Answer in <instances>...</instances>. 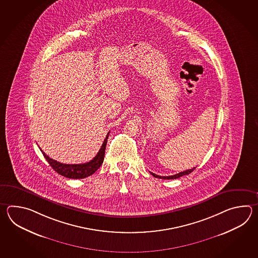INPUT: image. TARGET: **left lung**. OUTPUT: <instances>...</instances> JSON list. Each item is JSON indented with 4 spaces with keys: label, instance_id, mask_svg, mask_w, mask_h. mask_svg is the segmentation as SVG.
Here are the masks:
<instances>
[{
    "label": "left lung",
    "instance_id": "8db88e82",
    "mask_svg": "<svg viewBox=\"0 0 258 258\" xmlns=\"http://www.w3.org/2000/svg\"><path fill=\"white\" fill-rule=\"evenodd\" d=\"M196 168H192V169H190V170H184V171H181V172H179V173H177V174H174V175H170V176H159L157 175V174H155L153 172H150L154 177H156V178H159V179H164V180H172V179H178V178H180L181 176L187 175V174H189V173H191L192 170H195Z\"/></svg>",
    "mask_w": 258,
    "mask_h": 258
}]
</instances>
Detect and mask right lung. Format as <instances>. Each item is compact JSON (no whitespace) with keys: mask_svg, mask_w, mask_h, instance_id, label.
<instances>
[{"mask_svg":"<svg viewBox=\"0 0 258 258\" xmlns=\"http://www.w3.org/2000/svg\"><path fill=\"white\" fill-rule=\"evenodd\" d=\"M110 132L107 134L106 138L104 139V142L102 144L101 148L99 149V152L96 155V157L92 160L87 163H82V164H63L60 163L57 160L50 159L49 156H47L41 150L43 154L44 158L47 159L49 164L51 166V168L60 175L64 176L66 178L69 179H84L86 177L92 175L96 170H98L99 167L103 163L104 160L105 149H106V145L108 141Z\"/></svg>","mask_w":258,"mask_h":258,"instance_id":"right-lung-1","label":"right lung"}]
</instances>
